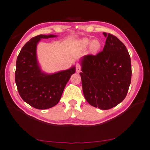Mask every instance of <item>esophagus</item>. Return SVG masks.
I'll list each match as a JSON object with an SVG mask.
<instances>
[{"label":"esophagus","instance_id":"obj_1","mask_svg":"<svg viewBox=\"0 0 150 150\" xmlns=\"http://www.w3.org/2000/svg\"><path fill=\"white\" fill-rule=\"evenodd\" d=\"M76 72H80L81 71V65L79 64H76Z\"/></svg>","mask_w":150,"mask_h":150}]
</instances>
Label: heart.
<instances>
[{
    "instance_id": "1",
    "label": "heart",
    "mask_w": 150,
    "mask_h": 150,
    "mask_svg": "<svg viewBox=\"0 0 150 150\" xmlns=\"http://www.w3.org/2000/svg\"><path fill=\"white\" fill-rule=\"evenodd\" d=\"M78 45L81 49H86L90 47V49L92 52H98L101 49V44L98 40H94L88 38H83L78 42Z\"/></svg>"
}]
</instances>
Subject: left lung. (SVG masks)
<instances>
[{"mask_svg": "<svg viewBox=\"0 0 150 150\" xmlns=\"http://www.w3.org/2000/svg\"><path fill=\"white\" fill-rule=\"evenodd\" d=\"M106 38L103 51L81 58L83 92L90 105L108 110L124 100L131 83V59L126 46L116 36Z\"/></svg>", "mask_w": 150, "mask_h": 150, "instance_id": "8db88e82", "label": "left lung"}]
</instances>
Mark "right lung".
<instances>
[{"label":"right lung","instance_id":"right-lung-1","mask_svg":"<svg viewBox=\"0 0 150 150\" xmlns=\"http://www.w3.org/2000/svg\"><path fill=\"white\" fill-rule=\"evenodd\" d=\"M56 35H40L24 45L16 59L15 82L20 96L33 107L45 110L57 105L60 100L67 83L74 74V66L53 74H47L40 66L36 48L42 38Z\"/></svg>","mask_w":150,"mask_h":150}]
</instances>
